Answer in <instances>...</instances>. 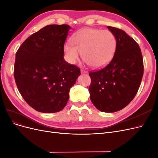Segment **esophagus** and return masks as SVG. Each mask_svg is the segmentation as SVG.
<instances>
[{
	"instance_id": "34e87169",
	"label": "esophagus",
	"mask_w": 158,
	"mask_h": 158,
	"mask_svg": "<svg viewBox=\"0 0 158 158\" xmlns=\"http://www.w3.org/2000/svg\"><path fill=\"white\" fill-rule=\"evenodd\" d=\"M81 73H82V74H88V71L82 69V70H81Z\"/></svg>"
}]
</instances>
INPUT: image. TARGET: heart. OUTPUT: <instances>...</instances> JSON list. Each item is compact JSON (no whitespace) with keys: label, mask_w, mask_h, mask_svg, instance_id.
<instances>
[{"label":"heart","mask_w":158,"mask_h":158,"mask_svg":"<svg viewBox=\"0 0 158 158\" xmlns=\"http://www.w3.org/2000/svg\"><path fill=\"white\" fill-rule=\"evenodd\" d=\"M71 44L64 46L66 61L75 64L82 54L86 63L95 69H103L110 63L117 45L116 37L113 32L95 28L79 30L72 37Z\"/></svg>","instance_id":"b5f03b06"}]
</instances>
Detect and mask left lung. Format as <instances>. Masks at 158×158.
<instances>
[{"mask_svg": "<svg viewBox=\"0 0 158 158\" xmlns=\"http://www.w3.org/2000/svg\"><path fill=\"white\" fill-rule=\"evenodd\" d=\"M115 35L117 45L112 60L104 69L89 73L90 99L105 113L125 108L135 97L144 73L140 48L125 31L107 26Z\"/></svg>", "mask_w": 158, "mask_h": 158, "instance_id": "8db88e82", "label": "left lung"}]
</instances>
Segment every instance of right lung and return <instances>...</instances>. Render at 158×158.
Returning <instances> with one entry per match:
<instances>
[{"label":"right lung","mask_w":158,"mask_h":158,"mask_svg":"<svg viewBox=\"0 0 158 158\" xmlns=\"http://www.w3.org/2000/svg\"><path fill=\"white\" fill-rule=\"evenodd\" d=\"M71 27L49 25L23 41L16 54L14 75L28 105L41 113L61 111L80 70L64 59V45Z\"/></svg>","instance_id":"obj_1"}]
</instances>
